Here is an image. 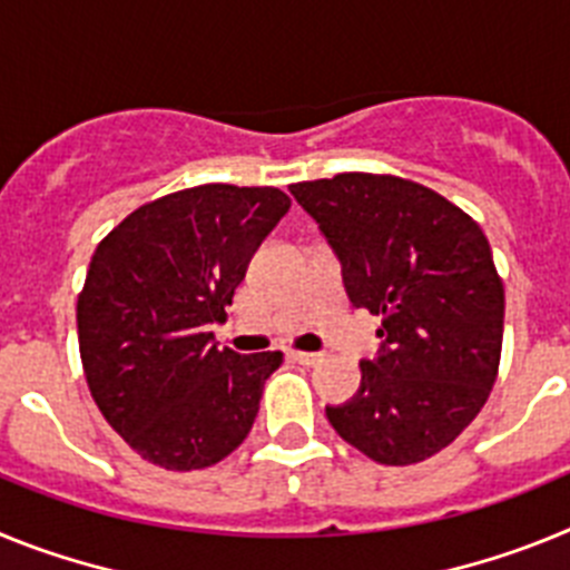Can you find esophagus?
Wrapping results in <instances>:
<instances>
[{
  "instance_id": "obj_1",
  "label": "esophagus",
  "mask_w": 570,
  "mask_h": 570,
  "mask_svg": "<svg viewBox=\"0 0 570 570\" xmlns=\"http://www.w3.org/2000/svg\"><path fill=\"white\" fill-rule=\"evenodd\" d=\"M294 360L302 362V365H316V362H322V354H305V351H294Z\"/></svg>"
}]
</instances>
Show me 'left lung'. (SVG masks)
Instances as JSON below:
<instances>
[{"mask_svg": "<svg viewBox=\"0 0 570 570\" xmlns=\"http://www.w3.org/2000/svg\"><path fill=\"white\" fill-rule=\"evenodd\" d=\"M342 262L356 308L382 316V354L360 394L325 407L336 434L380 465L440 454L488 402L502 356L505 288L491 245L445 196L391 174L291 185Z\"/></svg>", "mask_w": 570, "mask_h": 570, "instance_id": "8db88e82", "label": "left lung"}]
</instances>
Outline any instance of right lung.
I'll list each match as a JSON object with an SVG mask.
<instances>
[{"mask_svg":"<svg viewBox=\"0 0 570 570\" xmlns=\"http://www.w3.org/2000/svg\"><path fill=\"white\" fill-rule=\"evenodd\" d=\"M288 208L279 188L196 185L139 205L94 250L77 299L85 380L150 465L199 471L248 436L282 354L216 347L208 325L225 322L256 245Z\"/></svg>","mask_w":570,"mask_h":570,"instance_id":"right-lung-1","label":"right lung"}]
</instances>
